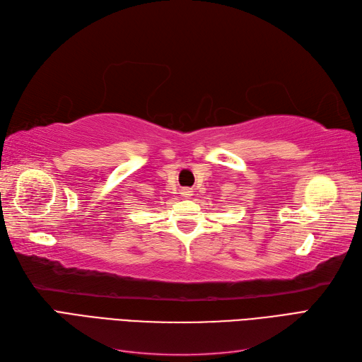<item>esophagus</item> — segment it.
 <instances>
[{
	"mask_svg": "<svg viewBox=\"0 0 362 362\" xmlns=\"http://www.w3.org/2000/svg\"><path fill=\"white\" fill-rule=\"evenodd\" d=\"M181 194L184 196V198H190V196L193 194V192L190 190V189H182V192H181Z\"/></svg>",
	"mask_w": 362,
	"mask_h": 362,
	"instance_id": "esophagus-1",
	"label": "esophagus"
}]
</instances>
